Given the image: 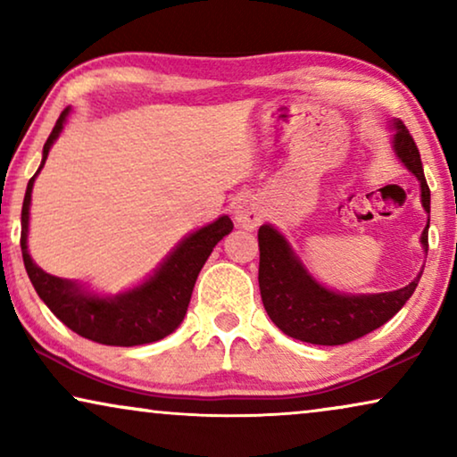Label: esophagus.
<instances>
[{
	"label": "esophagus",
	"instance_id": "34e87169",
	"mask_svg": "<svg viewBox=\"0 0 457 457\" xmlns=\"http://www.w3.org/2000/svg\"><path fill=\"white\" fill-rule=\"evenodd\" d=\"M262 218H264V210H262V205L253 197L239 199L235 208V220L239 227L252 230L262 222Z\"/></svg>",
	"mask_w": 457,
	"mask_h": 457
}]
</instances>
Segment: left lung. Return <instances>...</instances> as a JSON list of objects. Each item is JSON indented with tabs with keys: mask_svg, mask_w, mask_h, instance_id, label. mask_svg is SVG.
Here are the masks:
<instances>
[{
	"mask_svg": "<svg viewBox=\"0 0 457 457\" xmlns=\"http://www.w3.org/2000/svg\"><path fill=\"white\" fill-rule=\"evenodd\" d=\"M393 149L402 164L420 180L422 208L430 214V189L410 130L402 120H393ZM430 222V218H428ZM424 252L428 249V224L420 237ZM260 243V293L270 320L293 339L314 345H343L372 333L391 320L411 297L422 277L403 289L370 295H345L322 287L305 270L289 241L270 224L258 230Z\"/></svg>",
	"mask_w": 457,
	"mask_h": 457,
	"instance_id": "8db88e82",
	"label": "left lung"
}]
</instances>
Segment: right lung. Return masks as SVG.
Instances as JSON below:
<instances>
[{
	"label": "right lung",
	"instance_id": "obj_1",
	"mask_svg": "<svg viewBox=\"0 0 457 457\" xmlns=\"http://www.w3.org/2000/svg\"><path fill=\"white\" fill-rule=\"evenodd\" d=\"M68 112L71 108L62 112L52 135L47 137L46 145H43L39 170L46 164L54 141L64 129ZM39 170L35 172V177ZM35 177L29 180L27 193H24L21 247L24 268H27L30 283H33L37 295L43 299V303L74 333L85 337V339L102 343V345L133 347L160 341L174 333L179 324L183 322L187 308H189L199 270L204 268L216 243L233 230V220L228 216H220L208 227H202L195 233L185 237L145 283L137 285L135 289L124 291L120 295L102 297L85 291L72 280L41 270L29 255V208Z\"/></svg>",
	"mask_w": 457,
	"mask_h": 457
}]
</instances>
